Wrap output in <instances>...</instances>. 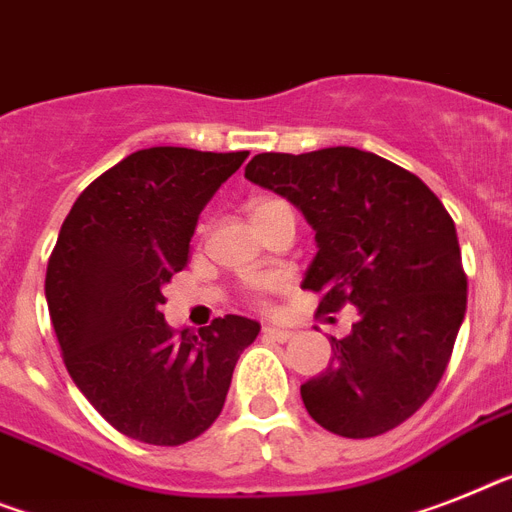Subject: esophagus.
<instances>
[{"label":"esophagus","instance_id":"34e87169","mask_svg":"<svg viewBox=\"0 0 512 512\" xmlns=\"http://www.w3.org/2000/svg\"><path fill=\"white\" fill-rule=\"evenodd\" d=\"M261 335H264L266 340L287 342L290 337H293V332H287V329H280V327H264V329H261Z\"/></svg>","mask_w":512,"mask_h":512}]
</instances>
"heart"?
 I'll use <instances>...</instances> for the list:
<instances>
[{
	"label": "heart",
	"mask_w": 512,
	"mask_h": 512,
	"mask_svg": "<svg viewBox=\"0 0 512 512\" xmlns=\"http://www.w3.org/2000/svg\"><path fill=\"white\" fill-rule=\"evenodd\" d=\"M280 204H285V201H280V198H261V201H253L251 206L253 217H259V214H264L266 209H272V206H280ZM253 301L264 303V287H261L259 293L253 295Z\"/></svg>",
	"instance_id": "heart-1"
}]
</instances>
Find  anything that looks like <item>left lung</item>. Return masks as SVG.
Here are the masks:
<instances>
[{"mask_svg": "<svg viewBox=\"0 0 512 512\" xmlns=\"http://www.w3.org/2000/svg\"><path fill=\"white\" fill-rule=\"evenodd\" d=\"M251 183L285 196L316 230L303 290L319 314L358 308L332 361L301 384L308 416L340 437H377L437 390L466 316L458 232L429 185L369 151L256 154Z\"/></svg>", "mask_w": 512, "mask_h": 512, "instance_id": "left-lung-1", "label": "left lung"}]
</instances>
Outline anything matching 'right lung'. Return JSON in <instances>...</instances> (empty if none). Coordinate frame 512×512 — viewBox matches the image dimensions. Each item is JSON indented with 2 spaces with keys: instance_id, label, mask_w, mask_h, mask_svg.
<instances>
[{
  "instance_id": "obj_1",
  "label": "right lung",
  "mask_w": 512,
  "mask_h": 512,
  "mask_svg": "<svg viewBox=\"0 0 512 512\" xmlns=\"http://www.w3.org/2000/svg\"><path fill=\"white\" fill-rule=\"evenodd\" d=\"M246 156L135 151L96 177L62 222L46 266L49 316L78 390L125 437L177 447L204 434L259 335L246 316L193 335L162 314V287L188 264L198 214Z\"/></svg>"
}]
</instances>
